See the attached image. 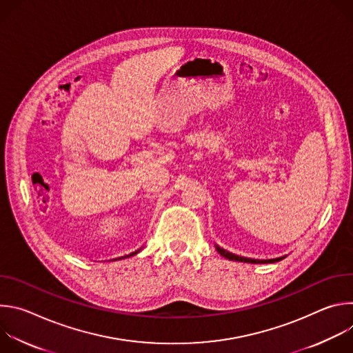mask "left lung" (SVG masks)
I'll list each match as a JSON object with an SVG mask.
<instances>
[{"instance_id": "1", "label": "left lung", "mask_w": 353, "mask_h": 353, "mask_svg": "<svg viewBox=\"0 0 353 353\" xmlns=\"http://www.w3.org/2000/svg\"><path fill=\"white\" fill-rule=\"evenodd\" d=\"M216 250L219 251V254H221L222 257H225V259H229V260H234V261H243V263H254V264H257V263H275V261H279V260H281V259H276V260H268V261L248 260V259H244V257H239V256H234V254H232V253H228V251H225V250H222V248H219V247H216Z\"/></svg>"}]
</instances>
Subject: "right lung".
Returning <instances> with one entry per match:
<instances>
[{
    "mask_svg": "<svg viewBox=\"0 0 353 353\" xmlns=\"http://www.w3.org/2000/svg\"><path fill=\"white\" fill-rule=\"evenodd\" d=\"M137 251H138V250H137ZM137 251H135V253H137ZM132 254H134V253H132Z\"/></svg>",
    "mask_w": 353,
    "mask_h": 353,
    "instance_id": "obj_1",
    "label": "right lung"
}]
</instances>
